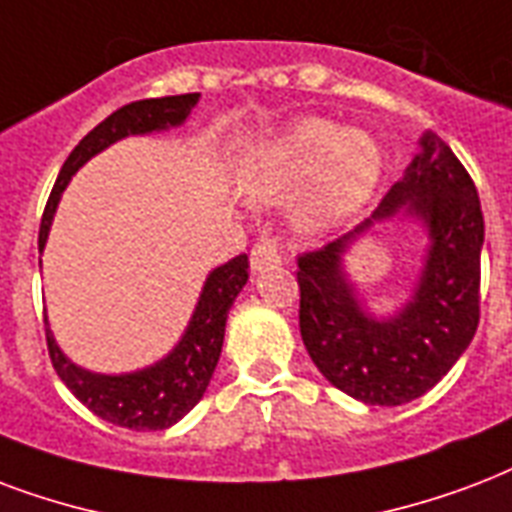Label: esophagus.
I'll use <instances>...</instances> for the list:
<instances>
[{
	"instance_id": "34e87169",
	"label": "esophagus",
	"mask_w": 512,
	"mask_h": 512,
	"mask_svg": "<svg viewBox=\"0 0 512 512\" xmlns=\"http://www.w3.org/2000/svg\"><path fill=\"white\" fill-rule=\"evenodd\" d=\"M249 265H252V271H265L273 265H282V252L273 241H257L249 252Z\"/></svg>"
}]
</instances>
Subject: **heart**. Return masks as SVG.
I'll return each mask as SVG.
<instances>
[{
  "mask_svg": "<svg viewBox=\"0 0 512 512\" xmlns=\"http://www.w3.org/2000/svg\"><path fill=\"white\" fill-rule=\"evenodd\" d=\"M384 155L368 131L327 117H300L252 150L239 166V190L255 204L292 201L300 233H325L368 204Z\"/></svg>",
  "mask_w": 512,
  "mask_h": 512,
  "instance_id": "obj_1",
  "label": "heart"
}]
</instances>
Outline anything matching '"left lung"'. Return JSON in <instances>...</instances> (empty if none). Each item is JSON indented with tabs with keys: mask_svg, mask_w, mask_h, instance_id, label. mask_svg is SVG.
I'll return each instance as SVG.
<instances>
[{
	"mask_svg": "<svg viewBox=\"0 0 512 512\" xmlns=\"http://www.w3.org/2000/svg\"><path fill=\"white\" fill-rule=\"evenodd\" d=\"M419 147L373 217L298 257L308 357L330 384L365 405H403L429 392L470 346L481 319V198L443 139L427 131ZM395 213L419 221L430 247L412 300L376 318L342 268V255Z\"/></svg>",
	"mask_w": 512,
	"mask_h": 512,
	"instance_id": "1",
	"label": "left lung"
}]
</instances>
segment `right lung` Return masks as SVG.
Returning <instances> with one entry per match:
<instances>
[{
    "label": "right lung",
    "instance_id": "1",
    "mask_svg": "<svg viewBox=\"0 0 512 512\" xmlns=\"http://www.w3.org/2000/svg\"><path fill=\"white\" fill-rule=\"evenodd\" d=\"M198 96L201 93L134 101V104H126L112 112L107 120H101L99 126L69 152V158L58 171L56 185H53V193H50L45 214H42V225H39V249H45L53 214H56L58 201L69 185V179L83 169L93 155H99L109 144L120 142L126 136H142L182 126L198 104ZM247 271V255L233 257L220 268H214L206 276L201 298L195 303L193 317L187 322V330L182 333L177 346L163 360L134 370V373L109 376V373H93V370L74 365L56 343L48 317H45L50 362H53L58 378L69 386V392L88 411H93L109 424L126 429H169L185 413L193 411L212 381V373L220 360L222 341H225L228 311L247 284Z\"/></svg>",
    "mask_w": 512,
    "mask_h": 512
}]
</instances>
